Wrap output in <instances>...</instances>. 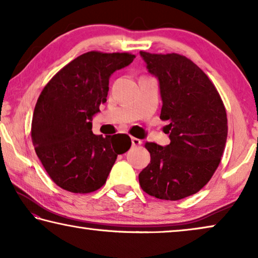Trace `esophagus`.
<instances>
[{"instance_id": "esophagus-1", "label": "esophagus", "mask_w": 258, "mask_h": 258, "mask_svg": "<svg viewBox=\"0 0 258 258\" xmlns=\"http://www.w3.org/2000/svg\"><path fill=\"white\" fill-rule=\"evenodd\" d=\"M132 143H133V147H138V145L142 144V141L138 140L136 137H132Z\"/></svg>"}]
</instances>
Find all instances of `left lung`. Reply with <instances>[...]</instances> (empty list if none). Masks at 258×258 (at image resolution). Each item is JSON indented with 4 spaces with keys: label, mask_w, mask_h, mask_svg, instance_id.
<instances>
[{
    "label": "left lung",
    "mask_w": 258,
    "mask_h": 258,
    "mask_svg": "<svg viewBox=\"0 0 258 258\" xmlns=\"http://www.w3.org/2000/svg\"><path fill=\"white\" fill-rule=\"evenodd\" d=\"M149 72L158 78L170 144L145 143L150 164L138 174L142 189L162 200L199 192L214 174L228 134L227 113L218 89L191 59L178 53L141 51Z\"/></svg>",
    "instance_id": "obj_1"
}]
</instances>
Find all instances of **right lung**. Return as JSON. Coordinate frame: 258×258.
Here are the masks:
<instances>
[{"label":"right lung","instance_id":"1","mask_svg":"<svg viewBox=\"0 0 258 258\" xmlns=\"http://www.w3.org/2000/svg\"><path fill=\"white\" fill-rule=\"evenodd\" d=\"M128 52L91 51L73 59L43 88L31 123L35 151L50 178L72 193H91L106 182L126 135H94L93 115L107 101L109 77L133 62Z\"/></svg>","mask_w":258,"mask_h":258}]
</instances>
